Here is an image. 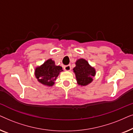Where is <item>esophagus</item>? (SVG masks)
Wrapping results in <instances>:
<instances>
[{"label": "esophagus", "instance_id": "34e87169", "mask_svg": "<svg viewBox=\"0 0 133 133\" xmlns=\"http://www.w3.org/2000/svg\"><path fill=\"white\" fill-rule=\"evenodd\" d=\"M71 65H66V66H64V70L65 71H70L71 70Z\"/></svg>", "mask_w": 133, "mask_h": 133}]
</instances>
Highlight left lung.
<instances>
[{"label": "left lung", "instance_id": "8db88e82", "mask_svg": "<svg viewBox=\"0 0 133 133\" xmlns=\"http://www.w3.org/2000/svg\"><path fill=\"white\" fill-rule=\"evenodd\" d=\"M74 72H75L77 83L81 86H85L92 81V77L96 74L94 68L89 65L88 62L83 59L77 60L76 62Z\"/></svg>", "mask_w": 133, "mask_h": 133}]
</instances>
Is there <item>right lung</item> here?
<instances>
[{
  "mask_svg": "<svg viewBox=\"0 0 133 133\" xmlns=\"http://www.w3.org/2000/svg\"><path fill=\"white\" fill-rule=\"evenodd\" d=\"M62 69L61 66H56L52 59H48L42 65L36 68L35 76L38 81L43 85L52 86L59 72L63 71Z\"/></svg>",
  "mask_w": 133,
  "mask_h": 133,
  "instance_id": "right-lung-1",
  "label": "right lung"
}]
</instances>
